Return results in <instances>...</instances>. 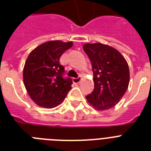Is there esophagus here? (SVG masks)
<instances>
[{
  "instance_id": "obj_1",
  "label": "esophagus",
  "mask_w": 151,
  "mask_h": 151,
  "mask_svg": "<svg viewBox=\"0 0 151 151\" xmlns=\"http://www.w3.org/2000/svg\"><path fill=\"white\" fill-rule=\"evenodd\" d=\"M81 77L73 78V82L74 83V84H78V83L81 81Z\"/></svg>"
}]
</instances>
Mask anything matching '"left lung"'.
<instances>
[{
    "instance_id": "obj_1",
    "label": "left lung",
    "mask_w": 151,
    "mask_h": 151,
    "mask_svg": "<svg viewBox=\"0 0 151 151\" xmlns=\"http://www.w3.org/2000/svg\"><path fill=\"white\" fill-rule=\"evenodd\" d=\"M83 48L92 63L94 76V90L86 99L96 110L110 109L129 87V65L118 51L106 45L88 43Z\"/></svg>"
}]
</instances>
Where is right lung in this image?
Listing matches in <instances>:
<instances>
[{
	"label": "right lung",
	"instance_id": "obj_1",
	"mask_svg": "<svg viewBox=\"0 0 151 151\" xmlns=\"http://www.w3.org/2000/svg\"><path fill=\"white\" fill-rule=\"evenodd\" d=\"M73 42L51 41L41 44L29 53L23 69V82L28 94L41 107L59 105L71 89L72 79L63 77L59 58Z\"/></svg>",
	"mask_w": 151,
	"mask_h": 151
}]
</instances>
